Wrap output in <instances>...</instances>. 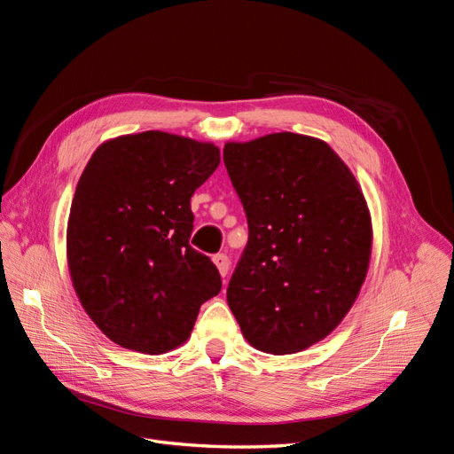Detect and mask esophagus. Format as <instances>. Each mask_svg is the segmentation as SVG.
Wrapping results in <instances>:
<instances>
[{
  "label": "esophagus",
  "mask_w": 454,
  "mask_h": 454,
  "mask_svg": "<svg viewBox=\"0 0 454 454\" xmlns=\"http://www.w3.org/2000/svg\"><path fill=\"white\" fill-rule=\"evenodd\" d=\"M212 259H214V263H215V267H217L219 274H222V277L225 278V277H227V272H229V267H231V261H229V257H227L225 254H215Z\"/></svg>",
  "instance_id": "34e87169"
}]
</instances>
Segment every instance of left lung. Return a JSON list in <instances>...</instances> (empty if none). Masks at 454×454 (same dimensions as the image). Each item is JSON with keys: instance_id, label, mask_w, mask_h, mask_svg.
<instances>
[{"instance_id": "obj_1", "label": "left lung", "mask_w": 454, "mask_h": 454, "mask_svg": "<svg viewBox=\"0 0 454 454\" xmlns=\"http://www.w3.org/2000/svg\"><path fill=\"white\" fill-rule=\"evenodd\" d=\"M223 162L250 229L229 309L257 350H305L342 322L365 280L373 229L362 189L332 147L303 134L229 142Z\"/></svg>"}]
</instances>
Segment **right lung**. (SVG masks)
<instances>
[{"mask_svg": "<svg viewBox=\"0 0 454 454\" xmlns=\"http://www.w3.org/2000/svg\"><path fill=\"white\" fill-rule=\"evenodd\" d=\"M219 149L160 130L119 136L94 151L67 219V267L90 320L119 347L162 354L184 345L204 301L222 290L189 246L191 197Z\"/></svg>", "mask_w": 454, "mask_h": 454, "instance_id": "add662e5", "label": "right lung"}]
</instances>
